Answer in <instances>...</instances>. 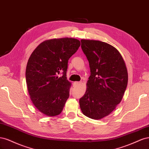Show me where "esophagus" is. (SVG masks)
Returning <instances> with one entry per match:
<instances>
[{
  "label": "esophagus",
  "mask_w": 149,
  "mask_h": 149,
  "mask_svg": "<svg viewBox=\"0 0 149 149\" xmlns=\"http://www.w3.org/2000/svg\"><path fill=\"white\" fill-rule=\"evenodd\" d=\"M79 84H80V82H78V81H76V82H74L73 83V86L74 87H76V86H78Z\"/></svg>",
  "instance_id": "esophagus-1"
}]
</instances>
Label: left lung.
I'll return each mask as SVG.
<instances>
[{
	"mask_svg": "<svg viewBox=\"0 0 149 149\" xmlns=\"http://www.w3.org/2000/svg\"><path fill=\"white\" fill-rule=\"evenodd\" d=\"M81 42L91 74L79 106L86 116L101 119L113 111L123 99L128 82L127 68L120 53L111 45L83 39Z\"/></svg>",
	"mask_w": 149,
	"mask_h": 149,
	"instance_id": "left-lung-1",
	"label": "left lung"
}]
</instances>
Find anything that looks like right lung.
<instances>
[{
  "mask_svg": "<svg viewBox=\"0 0 149 149\" xmlns=\"http://www.w3.org/2000/svg\"><path fill=\"white\" fill-rule=\"evenodd\" d=\"M78 40L55 38L40 43L30 55L25 78L31 100L48 116L61 113L70 96L71 83L66 78L68 62L78 49ZM60 74H62L60 77Z\"/></svg>",
  "mask_w": 149,
  "mask_h": 149,
  "instance_id": "1",
  "label": "right lung"
}]
</instances>
